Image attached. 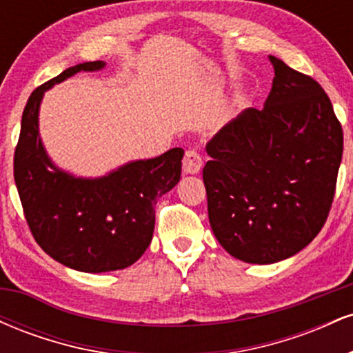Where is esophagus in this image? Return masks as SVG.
<instances>
[{
  "label": "esophagus",
  "instance_id": "34e87169",
  "mask_svg": "<svg viewBox=\"0 0 353 353\" xmlns=\"http://www.w3.org/2000/svg\"><path fill=\"white\" fill-rule=\"evenodd\" d=\"M202 168V157L201 154L194 149L190 151H185L184 161H182V169H184L185 174H197Z\"/></svg>",
  "mask_w": 353,
  "mask_h": 353
}]
</instances>
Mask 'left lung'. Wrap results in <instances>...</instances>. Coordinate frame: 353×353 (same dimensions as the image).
<instances>
[{"label": "left lung", "mask_w": 353, "mask_h": 353, "mask_svg": "<svg viewBox=\"0 0 353 353\" xmlns=\"http://www.w3.org/2000/svg\"><path fill=\"white\" fill-rule=\"evenodd\" d=\"M272 89L208 144L204 185L219 244L247 264H275L314 241L334 201L342 125L317 81L269 56Z\"/></svg>", "instance_id": "left-lung-1"}]
</instances>
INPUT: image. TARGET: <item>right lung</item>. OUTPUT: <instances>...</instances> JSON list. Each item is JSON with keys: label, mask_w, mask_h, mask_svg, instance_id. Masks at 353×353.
I'll return each mask as SVG.
<instances>
[{"label": "right lung", "mask_w": 353, "mask_h": 353, "mask_svg": "<svg viewBox=\"0 0 353 353\" xmlns=\"http://www.w3.org/2000/svg\"><path fill=\"white\" fill-rule=\"evenodd\" d=\"M106 68L81 63L34 89L21 117L14 182L24 217L41 249L59 264L88 274L132 265L152 241L157 199L181 179V148L151 159L129 161L99 177L61 169L39 134L43 96L78 72Z\"/></svg>", "instance_id": "1"}]
</instances>
